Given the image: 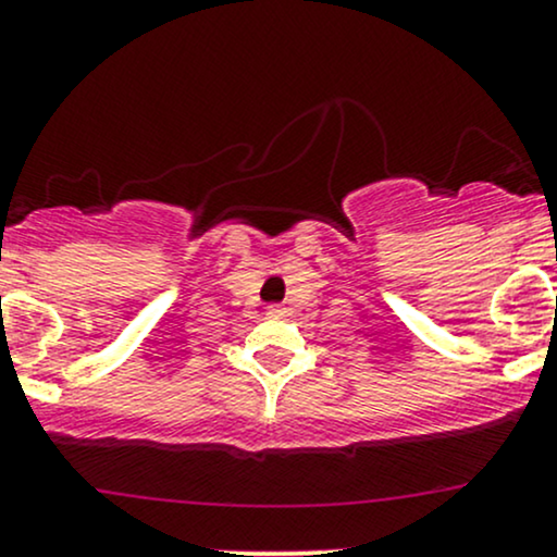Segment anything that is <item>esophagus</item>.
<instances>
[{"label": "esophagus", "instance_id": "esophagus-1", "mask_svg": "<svg viewBox=\"0 0 557 557\" xmlns=\"http://www.w3.org/2000/svg\"><path fill=\"white\" fill-rule=\"evenodd\" d=\"M267 314H270V317H283L285 309H283V306L272 304V306H267Z\"/></svg>", "mask_w": 557, "mask_h": 557}]
</instances>
